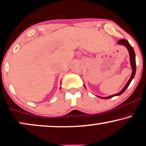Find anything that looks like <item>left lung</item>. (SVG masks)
<instances>
[{"instance_id":"obj_1","label":"left lung","mask_w":146,"mask_h":146,"mask_svg":"<svg viewBox=\"0 0 146 146\" xmlns=\"http://www.w3.org/2000/svg\"><path fill=\"white\" fill-rule=\"evenodd\" d=\"M118 44H119V45H123L125 46L128 50L129 51V58H130V64H131V68H132V73H131V77L129 79V81L127 82V83L125 85L124 88H123V90H121V92H119V93L116 94H114V95H112V96H108V97H100V96H97L98 97L100 98H102V99H108V98H111L114 97V96H120L124 92L125 90H127V88H128V86H129L130 83L131 82V81L133 80V79L135 77V72H136V62H135V51L133 48V47L131 46L130 45V44L129 43V42L127 41L126 40H120L119 42H117ZM85 88H86V86H85Z\"/></svg>"}]
</instances>
